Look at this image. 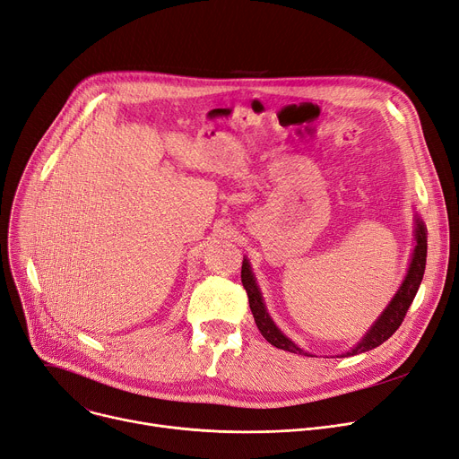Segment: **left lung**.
<instances>
[{"mask_svg":"<svg viewBox=\"0 0 459 459\" xmlns=\"http://www.w3.org/2000/svg\"><path fill=\"white\" fill-rule=\"evenodd\" d=\"M415 223H417V227H415V242H417V246H415V251H413L411 264H409L407 275H405L402 286L398 288V292L394 294V298L391 299L387 308L381 312V316L374 322V325L367 331V334L363 336V339L357 342V346H353L350 351H346L342 355H336V357H350V355H357V353L374 350V348H377L379 344H383L385 341H387L389 336H393L396 333V329L402 325L407 308L411 307V303H413V299H415V296L419 292V286L422 282L424 268H426L428 230H426L420 217H417ZM242 282H244V288H246L247 298H249V307H251V312H253L255 324H256L258 331L262 333L264 339H266L272 346H275L279 350L312 357L310 353H307L299 346H296L273 324L272 316L268 315V310H266V305H264L260 288L256 286V279H255V275L251 272V266H249V260L247 258H244V262H242Z\"/></svg>","mask_w":459,"mask_h":459,"instance_id":"1","label":"left lung"}]
</instances>
